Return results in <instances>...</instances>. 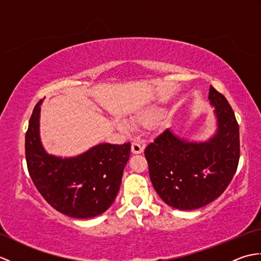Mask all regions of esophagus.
<instances>
[{
	"instance_id": "1",
	"label": "esophagus",
	"mask_w": 261,
	"mask_h": 261,
	"mask_svg": "<svg viewBox=\"0 0 261 261\" xmlns=\"http://www.w3.org/2000/svg\"><path fill=\"white\" fill-rule=\"evenodd\" d=\"M131 151H132V153H141L142 151H143V145L141 142H139V141H135V142H132V145H131Z\"/></svg>"
}]
</instances>
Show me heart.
Masks as SVG:
<instances>
[{"label": "heart", "instance_id": "b5f03b06", "mask_svg": "<svg viewBox=\"0 0 261 261\" xmlns=\"http://www.w3.org/2000/svg\"><path fill=\"white\" fill-rule=\"evenodd\" d=\"M154 119H156V112H154V111H152V110L143 111V112L138 115V118H137V120L139 121L140 123L146 124V125L151 124L152 122L154 121ZM116 124H118V126L122 130L129 129V125H127V123L124 120H118V121H116Z\"/></svg>", "mask_w": 261, "mask_h": 261}]
</instances>
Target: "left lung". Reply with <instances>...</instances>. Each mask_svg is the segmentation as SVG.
<instances>
[{
    "label": "left lung",
    "instance_id": "1",
    "mask_svg": "<svg viewBox=\"0 0 261 261\" xmlns=\"http://www.w3.org/2000/svg\"><path fill=\"white\" fill-rule=\"evenodd\" d=\"M216 130L205 141H191L169 127L145 149L154 191L174 208L196 210L213 202L233 178L240 158L239 125L226 98L210 87Z\"/></svg>",
    "mask_w": 261,
    "mask_h": 261
}]
</instances>
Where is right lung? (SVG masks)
Returning a JSON list of instances; mask_svg holds the SVG:
<instances>
[{
  "label": "right lung",
  "mask_w": 261,
  "mask_h": 261,
  "mask_svg": "<svg viewBox=\"0 0 261 261\" xmlns=\"http://www.w3.org/2000/svg\"><path fill=\"white\" fill-rule=\"evenodd\" d=\"M42 99L33 109L25 134V159L33 184L58 212L90 219L104 213L118 195L130 158V143H98L74 157L48 153L40 138Z\"/></svg>",
  "instance_id": "add662e5"
}]
</instances>
